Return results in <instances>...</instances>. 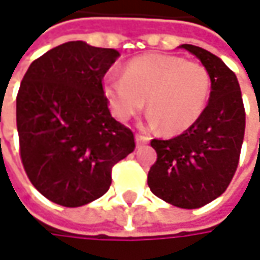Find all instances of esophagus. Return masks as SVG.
Instances as JSON below:
<instances>
[{
    "label": "esophagus",
    "mask_w": 260,
    "mask_h": 260,
    "mask_svg": "<svg viewBox=\"0 0 260 260\" xmlns=\"http://www.w3.org/2000/svg\"><path fill=\"white\" fill-rule=\"evenodd\" d=\"M135 141H137V144H146V143L150 141V137L143 135V134H137V135H135Z\"/></svg>",
    "instance_id": "34e87169"
}]
</instances>
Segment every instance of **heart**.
Wrapping results in <instances>:
<instances>
[{"label": "heart", "mask_w": 260, "mask_h": 260, "mask_svg": "<svg viewBox=\"0 0 260 260\" xmlns=\"http://www.w3.org/2000/svg\"><path fill=\"white\" fill-rule=\"evenodd\" d=\"M104 93L119 120L138 113L146 99L150 125L181 132L202 116L211 93V75L199 61L149 54L128 61L122 77L108 75Z\"/></svg>", "instance_id": "obj_1"}]
</instances>
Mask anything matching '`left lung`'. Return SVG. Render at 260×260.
<instances>
[{"instance_id":"left-lung-1","label":"left lung","mask_w":260,"mask_h":260,"mask_svg":"<svg viewBox=\"0 0 260 260\" xmlns=\"http://www.w3.org/2000/svg\"><path fill=\"white\" fill-rule=\"evenodd\" d=\"M211 75V94L202 116L183 134L153 138L156 161L147 175L150 191L164 202L197 209L220 197L234 178L245 131V110L234 72L209 51L181 45Z\"/></svg>"}]
</instances>
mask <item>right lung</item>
Masks as SVG:
<instances>
[{"instance_id":"1","label":"right lung","mask_w":260,"mask_h":260,"mask_svg":"<svg viewBox=\"0 0 260 260\" xmlns=\"http://www.w3.org/2000/svg\"><path fill=\"white\" fill-rule=\"evenodd\" d=\"M120 54L68 42L34 60L16 98L19 152L26 176L48 200L78 208L102 197L114 164L135 149L117 122L102 79Z\"/></svg>"}]
</instances>
